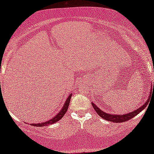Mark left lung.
<instances>
[{
	"instance_id": "1",
	"label": "left lung",
	"mask_w": 154,
	"mask_h": 154,
	"mask_svg": "<svg viewBox=\"0 0 154 154\" xmlns=\"http://www.w3.org/2000/svg\"><path fill=\"white\" fill-rule=\"evenodd\" d=\"M154 87V85H153ZM150 98H151V93L149 94V96L148 97V99L146 100V102L144 103L142 106H141L140 107H139L137 109H135V110L132 111V112L128 113H124V114L122 115H118V114H111V113H107L106 112H104V111H102L101 109L99 108V107L97 106L95 104L92 102V106H93V108L94 109V110L97 114L100 116V117H102L103 119L106 120L108 121H111V122H113V123H122V122H125L127 121H129L130 119H132V118L136 116L137 115L139 114L141 111L144 110V109L146 108V106L149 104V101H150Z\"/></svg>"
}]
</instances>
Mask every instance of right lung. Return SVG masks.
I'll return each mask as SVG.
<instances>
[{
  "mask_svg": "<svg viewBox=\"0 0 154 154\" xmlns=\"http://www.w3.org/2000/svg\"><path fill=\"white\" fill-rule=\"evenodd\" d=\"M71 96H72V93L69 94V97H67V99L66 100V101H65L64 106L62 107V109H61L60 112H59L55 116L52 118V119H50L49 121L44 122V123H31V125H33V126H36V127H42V126H48V125H52V124H53L54 123H56V122L60 121V120L62 119L63 116H64L65 113H66L67 109H68V107H69V102H70V99L71 97Z\"/></svg>",
  "mask_w": 154,
  "mask_h": 154,
  "instance_id": "obj_1",
  "label": "right lung"
}]
</instances>
